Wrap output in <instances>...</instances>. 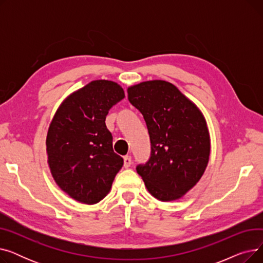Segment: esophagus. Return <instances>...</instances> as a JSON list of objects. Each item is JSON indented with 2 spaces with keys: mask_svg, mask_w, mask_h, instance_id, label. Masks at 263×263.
<instances>
[{
  "mask_svg": "<svg viewBox=\"0 0 263 263\" xmlns=\"http://www.w3.org/2000/svg\"><path fill=\"white\" fill-rule=\"evenodd\" d=\"M131 163H132V158H131L130 156H126V157H123V166H124V167H126V168L130 167Z\"/></svg>",
  "mask_w": 263,
  "mask_h": 263,
  "instance_id": "1",
  "label": "esophagus"
}]
</instances>
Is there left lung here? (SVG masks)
I'll return each instance as SVG.
<instances>
[{
    "instance_id": "1",
    "label": "left lung",
    "mask_w": 263,
    "mask_h": 263,
    "mask_svg": "<svg viewBox=\"0 0 263 263\" xmlns=\"http://www.w3.org/2000/svg\"><path fill=\"white\" fill-rule=\"evenodd\" d=\"M130 103L147 124L151 154L136 172L161 201L181 198L209 162L210 135L199 108L172 83L155 80L128 88Z\"/></svg>"
}]
</instances>
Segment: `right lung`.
Wrapping results in <instances>:
<instances>
[{
	"label": "right lung",
	"instance_id": "obj_1",
	"mask_svg": "<svg viewBox=\"0 0 263 263\" xmlns=\"http://www.w3.org/2000/svg\"><path fill=\"white\" fill-rule=\"evenodd\" d=\"M123 98L117 83L92 81L69 96L50 123L46 144L51 174L58 185L80 202L93 204L103 199L122 167L105 117Z\"/></svg>",
	"mask_w": 263,
	"mask_h": 263
}]
</instances>
